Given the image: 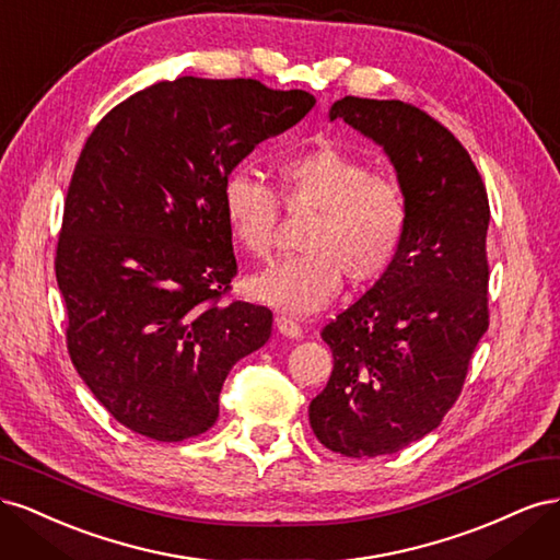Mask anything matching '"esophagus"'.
Listing matches in <instances>:
<instances>
[{"label":"esophagus","mask_w":560,"mask_h":560,"mask_svg":"<svg viewBox=\"0 0 560 560\" xmlns=\"http://www.w3.org/2000/svg\"><path fill=\"white\" fill-rule=\"evenodd\" d=\"M276 327H278V331H280L282 336H287V338H301V336H303V329H301L299 322H294V319H290V317H284V315H280V317L276 319Z\"/></svg>","instance_id":"1"}]
</instances>
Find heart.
Segmentation results:
<instances>
[{
    "label": "heart",
    "mask_w": 560,
    "mask_h": 560,
    "mask_svg": "<svg viewBox=\"0 0 560 560\" xmlns=\"http://www.w3.org/2000/svg\"><path fill=\"white\" fill-rule=\"evenodd\" d=\"M287 206L315 210L303 233V254L282 259L245 280L249 299L287 315H313L352 284L378 280L401 247L409 210L393 179L334 144H317L276 165ZM222 214L233 243L252 257L273 247L278 198L247 171H233L222 186Z\"/></svg>",
    "instance_id": "b5f03b06"
}]
</instances>
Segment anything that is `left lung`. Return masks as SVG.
I'll return each instance as SVG.
<instances>
[{
    "label": "left lung",
    "instance_id": "obj_1",
    "mask_svg": "<svg viewBox=\"0 0 560 560\" xmlns=\"http://www.w3.org/2000/svg\"><path fill=\"white\" fill-rule=\"evenodd\" d=\"M346 121L393 163L409 222L385 273L322 329L334 371L311 428L348 457L397 453L442 425L488 329L486 186L465 147L401 100L343 97Z\"/></svg>",
    "mask_w": 560,
    "mask_h": 560
}]
</instances>
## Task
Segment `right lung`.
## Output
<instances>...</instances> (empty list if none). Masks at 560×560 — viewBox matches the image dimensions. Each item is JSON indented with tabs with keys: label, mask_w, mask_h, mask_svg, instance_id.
Listing matches in <instances>:
<instances>
[{
	"label": "right lung",
	"mask_w": 560,
	"mask_h": 560,
	"mask_svg": "<svg viewBox=\"0 0 560 560\" xmlns=\"http://www.w3.org/2000/svg\"><path fill=\"white\" fill-rule=\"evenodd\" d=\"M313 107L308 91L177 77L130 95L91 132L56 278L72 364L124 428L156 442L210 430L229 371L270 338L268 308L219 303L238 268L222 186Z\"/></svg>",
	"instance_id": "right-lung-1"
}]
</instances>
